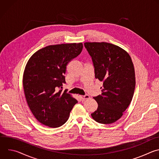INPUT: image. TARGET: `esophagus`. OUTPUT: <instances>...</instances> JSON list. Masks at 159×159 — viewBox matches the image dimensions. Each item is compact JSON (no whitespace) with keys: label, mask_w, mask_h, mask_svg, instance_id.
<instances>
[{"label":"esophagus","mask_w":159,"mask_h":159,"mask_svg":"<svg viewBox=\"0 0 159 159\" xmlns=\"http://www.w3.org/2000/svg\"><path fill=\"white\" fill-rule=\"evenodd\" d=\"M80 98L82 100V101H85L86 99H88L90 98V96L89 95H85V96H80Z\"/></svg>","instance_id":"obj_1"}]
</instances>
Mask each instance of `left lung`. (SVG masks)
<instances>
[{
    "mask_svg": "<svg viewBox=\"0 0 159 159\" xmlns=\"http://www.w3.org/2000/svg\"><path fill=\"white\" fill-rule=\"evenodd\" d=\"M84 46L92 57L96 79L103 82L101 95L93 98L98 107L91 116L99 123H113L121 118L133 96V61L127 52L112 43L85 42Z\"/></svg>",
    "mask_w": 159,
    "mask_h": 159,
    "instance_id": "1",
    "label": "left lung"
}]
</instances>
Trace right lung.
Segmentation results:
<instances>
[{
    "mask_svg": "<svg viewBox=\"0 0 159 159\" xmlns=\"http://www.w3.org/2000/svg\"><path fill=\"white\" fill-rule=\"evenodd\" d=\"M83 44L49 45L35 52L28 61L22 78L25 98L36 119L50 128H58L69 119L77 101L66 90V65L82 52Z\"/></svg>",
    "mask_w": 159,
    "mask_h": 159,
    "instance_id": "obj_1",
    "label": "right lung"
}]
</instances>
